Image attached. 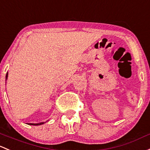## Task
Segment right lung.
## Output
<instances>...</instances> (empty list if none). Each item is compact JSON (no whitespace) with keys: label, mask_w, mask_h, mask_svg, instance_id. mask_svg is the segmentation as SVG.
<instances>
[{"label":"right lung","mask_w":150,"mask_h":150,"mask_svg":"<svg viewBox=\"0 0 150 150\" xmlns=\"http://www.w3.org/2000/svg\"><path fill=\"white\" fill-rule=\"evenodd\" d=\"M7 78H8V72H7V73H6V80H7ZM44 124V122L38 123V124H31V123H30V124H29V125H34V126H37V125H42V124Z\"/></svg>","instance_id":"1"}]
</instances>
